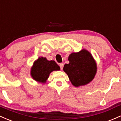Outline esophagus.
<instances>
[{
    "instance_id": "34e87169",
    "label": "esophagus",
    "mask_w": 121,
    "mask_h": 121,
    "mask_svg": "<svg viewBox=\"0 0 121 121\" xmlns=\"http://www.w3.org/2000/svg\"><path fill=\"white\" fill-rule=\"evenodd\" d=\"M59 66H60V68L61 70H62L63 69V63H60L59 64Z\"/></svg>"
}]
</instances>
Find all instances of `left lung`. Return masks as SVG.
Returning a JSON list of instances; mask_svg holds the SVG:
<instances>
[{"mask_svg":"<svg viewBox=\"0 0 121 121\" xmlns=\"http://www.w3.org/2000/svg\"><path fill=\"white\" fill-rule=\"evenodd\" d=\"M69 64H65L63 71L67 74L72 85L75 87L86 85L94 78L97 63L91 54L83 49L69 55Z\"/></svg>","mask_w":121,"mask_h":121,"instance_id":"left-lung-1","label":"left lung"}]
</instances>
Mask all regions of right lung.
Wrapping results in <instances>:
<instances>
[{"instance_id": "obj_1", "label": "right lung", "mask_w": 121, "mask_h": 121, "mask_svg": "<svg viewBox=\"0 0 121 121\" xmlns=\"http://www.w3.org/2000/svg\"><path fill=\"white\" fill-rule=\"evenodd\" d=\"M60 70V67L54 60H48L46 58H39L34 63L31 69L32 78L37 82H46L50 73Z\"/></svg>"}]
</instances>
